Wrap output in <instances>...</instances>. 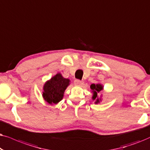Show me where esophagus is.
<instances>
[{
	"label": "esophagus",
	"mask_w": 150,
	"mask_h": 150,
	"mask_svg": "<svg viewBox=\"0 0 150 150\" xmlns=\"http://www.w3.org/2000/svg\"><path fill=\"white\" fill-rule=\"evenodd\" d=\"M83 83V81L79 80V79H76V80H75V81H74V84L75 86H80Z\"/></svg>",
	"instance_id": "34e87169"
}]
</instances>
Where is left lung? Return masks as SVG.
Listing matches in <instances>:
<instances>
[{
    "label": "left lung",
    "instance_id": "1",
    "mask_svg": "<svg viewBox=\"0 0 150 150\" xmlns=\"http://www.w3.org/2000/svg\"><path fill=\"white\" fill-rule=\"evenodd\" d=\"M91 89L92 91V93H93V97H92L93 100L95 101V103H96V104L99 103L101 101V99H101V96L99 97L98 93L103 89V85L100 83H92L91 85Z\"/></svg>",
    "mask_w": 150,
    "mask_h": 150
}]
</instances>
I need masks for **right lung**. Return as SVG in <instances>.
Here are the masks:
<instances>
[{
	"instance_id": "add662e5",
	"label": "right lung",
	"mask_w": 150,
	"mask_h": 150,
	"mask_svg": "<svg viewBox=\"0 0 150 150\" xmlns=\"http://www.w3.org/2000/svg\"><path fill=\"white\" fill-rule=\"evenodd\" d=\"M70 79L64 78L61 73H57L43 86L42 97L49 104H57L63 99L65 90L70 84Z\"/></svg>"
}]
</instances>
